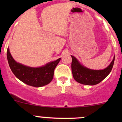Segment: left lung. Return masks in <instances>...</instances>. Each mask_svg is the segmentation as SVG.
Wrapping results in <instances>:
<instances>
[{
    "instance_id": "obj_1",
    "label": "left lung",
    "mask_w": 122,
    "mask_h": 122,
    "mask_svg": "<svg viewBox=\"0 0 122 122\" xmlns=\"http://www.w3.org/2000/svg\"><path fill=\"white\" fill-rule=\"evenodd\" d=\"M71 70L75 80L81 84L93 86L99 84L110 74L113 66L115 56L108 67L101 70H94L86 68L78 62L76 58L72 55H71Z\"/></svg>"
}]
</instances>
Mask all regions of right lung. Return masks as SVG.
Masks as SVG:
<instances>
[{"instance_id": "right-lung-1", "label": "right lung", "mask_w": 122, "mask_h": 122, "mask_svg": "<svg viewBox=\"0 0 122 122\" xmlns=\"http://www.w3.org/2000/svg\"><path fill=\"white\" fill-rule=\"evenodd\" d=\"M7 58L9 67L15 76L21 81L30 86L39 87L49 84L54 77V70L61 58L49 62L41 67H30L17 62L7 50Z\"/></svg>"}]
</instances>
